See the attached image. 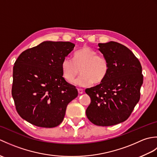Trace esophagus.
<instances>
[{
	"mask_svg": "<svg viewBox=\"0 0 157 157\" xmlns=\"http://www.w3.org/2000/svg\"><path fill=\"white\" fill-rule=\"evenodd\" d=\"M78 93L79 94H82L83 92H84V90L82 89V88H78Z\"/></svg>",
	"mask_w": 157,
	"mask_h": 157,
	"instance_id": "1",
	"label": "esophagus"
}]
</instances>
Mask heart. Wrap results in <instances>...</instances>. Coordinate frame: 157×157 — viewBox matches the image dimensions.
Returning <instances> with one entry per match:
<instances>
[{
	"mask_svg": "<svg viewBox=\"0 0 157 157\" xmlns=\"http://www.w3.org/2000/svg\"><path fill=\"white\" fill-rule=\"evenodd\" d=\"M61 69L63 78L71 83L79 74L81 75L74 83L81 87H86L94 84H99L107 76L109 63L107 59L88 46H84L75 52L73 60L66 57L63 60Z\"/></svg>",
	"mask_w": 157,
	"mask_h": 157,
	"instance_id": "obj_1",
	"label": "heart"
}]
</instances>
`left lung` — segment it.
I'll list each match as a JSON object with an SVG mask.
<instances>
[{"instance_id": "8db88e82", "label": "left lung", "mask_w": 157, "mask_h": 157, "mask_svg": "<svg viewBox=\"0 0 157 157\" xmlns=\"http://www.w3.org/2000/svg\"><path fill=\"white\" fill-rule=\"evenodd\" d=\"M98 50L107 59L109 71L101 84L86 89L91 102L86 111L94 125L111 126L125 121L140 98L142 66L126 46L111 41L99 43Z\"/></svg>"}]
</instances>
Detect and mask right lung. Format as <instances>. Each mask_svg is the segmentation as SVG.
<instances>
[{
  "mask_svg": "<svg viewBox=\"0 0 157 157\" xmlns=\"http://www.w3.org/2000/svg\"><path fill=\"white\" fill-rule=\"evenodd\" d=\"M69 42L45 41L23 51L15 62L11 94L17 111L31 124L54 128L78 96L63 77L61 63L74 48Z\"/></svg>",
  "mask_w": 157,
  "mask_h": 157,
  "instance_id": "right-lung-1",
  "label": "right lung"
}]
</instances>
